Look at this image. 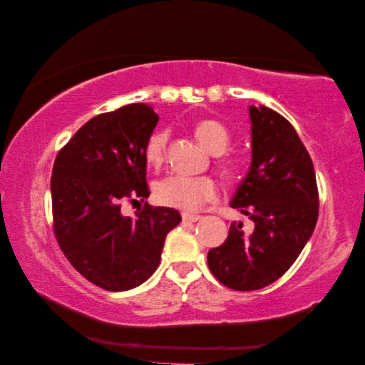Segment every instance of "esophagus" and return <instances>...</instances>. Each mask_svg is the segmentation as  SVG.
I'll return each mask as SVG.
<instances>
[{
  "label": "esophagus",
  "instance_id": "esophagus-1",
  "mask_svg": "<svg viewBox=\"0 0 365 365\" xmlns=\"http://www.w3.org/2000/svg\"><path fill=\"white\" fill-rule=\"evenodd\" d=\"M181 217H182V222H190V223L199 222L200 220V215H192V213H182Z\"/></svg>",
  "mask_w": 365,
  "mask_h": 365
}]
</instances>
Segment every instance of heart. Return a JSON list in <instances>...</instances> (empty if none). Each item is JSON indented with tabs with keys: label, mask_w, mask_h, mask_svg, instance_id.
Here are the masks:
<instances>
[{
	"label": "heart",
	"mask_w": 365,
	"mask_h": 365,
	"mask_svg": "<svg viewBox=\"0 0 365 365\" xmlns=\"http://www.w3.org/2000/svg\"><path fill=\"white\" fill-rule=\"evenodd\" d=\"M195 137L208 152L220 155L228 148L230 130L217 119H202L194 126ZM168 133L155 130L143 145V158L152 168H160L165 161ZM226 168H232L231 161H225ZM153 197L158 204L179 210L195 212L217 197V184L208 176H182L170 175L155 184Z\"/></svg>",
	"instance_id": "b5f03b06"
}]
</instances>
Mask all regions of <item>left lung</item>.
<instances>
[{
    "mask_svg": "<svg viewBox=\"0 0 365 365\" xmlns=\"http://www.w3.org/2000/svg\"><path fill=\"white\" fill-rule=\"evenodd\" d=\"M252 161L231 207L247 215L252 230L231 223L207 262L220 283L254 291L288 272L312 236L319 189L310 155L288 119L267 106H250Z\"/></svg>",
    "mask_w": 365,
    "mask_h": 365,
    "instance_id": "obj_1",
    "label": "left lung"
}]
</instances>
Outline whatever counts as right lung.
Segmentation results:
<instances>
[{"label":"right lung","instance_id":"right-lung-1","mask_svg":"<svg viewBox=\"0 0 365 365\" xmlns=\"http://www.w3.org/2000/svg\"><path fill=\"white\" fill-rule=\"evenodd\" d=\"M158 115L130 103L92 118L59 150L51 175L53 231L66 259L106 291H128L157 270L166 235L181 223L175 208L147 202L124 217V200L143 202V145Z\"/></svg>","mask_w":365,"mask_h":365}]
</instances>
